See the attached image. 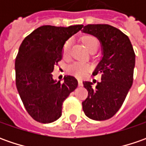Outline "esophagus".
Wrapping results in <instances>:
<instances>
[{
	"mask_svg": "<svg viewBox=\"0 0 146 146\" xmlns=\"http://www.w3.org/2000/svg\"><path fill=\"white\" fill-rule=\"evenodd\" d=\"M78 84H79V86H83V81L81 80H78Z\"/></svg>",
	"mask_w": 146,
	"mask_h": 146,
	"instance_id": "1",
	"label": "esophagus"
}]
</instances>
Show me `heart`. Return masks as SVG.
<instances>
[{"label":"heart","mask_w":146,"mask_h":146,"mask_svg":"<svg viewBox=\"0 0 146 146\" xmlns=\"http://www.w3.org/2000/svg\"><path fill=\"white\" fill-rule=\"evenodd\" d=\"M82 42L89 52L98 49V39L93 36H91V35L84 36L82 38ZM71 43H72L71 39H68L67 40L65 41L62 45V58L64 59H68L70 58ZM90 69H91V66L88 63L83 62H75L69 65V66L67 67V71L71 75L76 76L77 78H84L87 75Z\"/></svg>","instance_id":"1"}]
</instances>
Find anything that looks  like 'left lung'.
I'll return each mask as SVG.
<instances>
[{
    "label": "left lung",
    "instance_id": "left-lung-1",
    "mask_svg": "<svg viewBox=\"0 0 146 146\" xmlns=\"http://www.w3.org/2000/svg\"><path fill=\"white\" fill-rule=\"evenodd\" d=\"M83 32L96 36L102 45V58L93 75L100 74L102 81L93 88L84 81L88 98L82 102L85 115L93 120H106L117 113L133 82L135 53L129 38L108 24H88Z\"/></svg>",
    "mask_w": 146,
    "mask_h": 146
}]
</instances>
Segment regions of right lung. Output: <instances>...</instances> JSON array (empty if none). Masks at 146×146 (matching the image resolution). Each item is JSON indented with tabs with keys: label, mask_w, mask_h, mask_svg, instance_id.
I'll return each instance as SVG.
<instances>
[{
	"label": "right lung",
	"mask_w": 146,
	"mask_h": 146,
	"mask_svg": "<svg viewBox=\"0 0 146 146\" xmlns=\"http://www.w3.org/2000/svg\"><path fill=\"white\" fill-rule=\"evenodd\" d=\"M83 27L42 26L20 45L15 59L16 87L27 113L37 122L49 123L58 119L63 102L78 86L74 76H64L62 83L53 80L52 72L62 60L65 41Z\"/></svg>",
	"instance_id": "add662e5"
}]
</instances>
